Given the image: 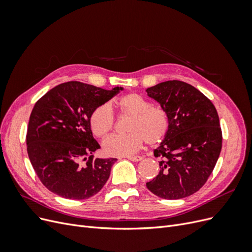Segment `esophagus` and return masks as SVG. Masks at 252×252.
I'll return each mask as SVG.
<instances>
[{
	"instance_id": "obj_1",
	"label": "esophagus",
	"mask_w": 252,
	"mask_h": 252,
	"mask_svg": "<svg viewBox=\"0 0 252 252\" xmlns=\"http://www.w3.org/2000/svg\"><path fill=\"white\" fill-rule=\"evenodd\" d=\"M127 158L130 159V161H132V162H140L143 159L142 157H138V156H136V157H127Z\"/></svg>"
}]
</instances>
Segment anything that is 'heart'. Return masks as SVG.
<instances>
[{
    "instance_id": "1",
    "label": "heart",
    "mask_w": 252,
    "mask_h": 252,
    "mask_svg": "<svg viewBox=\"0 0 252 252\" xmlns=\"http://www.w3.org/2000/svg\"><path fill=\"white\" fill-rule=\"evenodd\" d=\"M122 116L130 117L127 134H113L103 142V150L107 156L126 157L139 151L144 141L150 146L163 142L168 133L169 121L166 112L143 95L131 93L122 95L114 102ZM90 128L94 134L103 138L114 126V117L108 105L96 107L90 116Z\"/></svg>"
}]
</instances>
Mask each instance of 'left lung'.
Returning <instances> with one entry per match:
<instances>
[{
  "label": "left lung",
  "mask_w": 252,
  "mask_h": 252,
  "mask_svg": "<svg viewBox=\"0 0 252 252\" xmlns=\"http://www.w3.org/2000/svg\"><path fill=\"white\" fill-rule=\"evenodd\" d=\"M146 93L169 121L168 133L155 149L159 171L146 186L166 200L191 195L208 180L222 149L217 109L200 90L182 81L158 83Z\"/></svg>",
  "instance_id": "8db88e82"
}]
</instances>
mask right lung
<instances>
[{
  "label": "right lung",
  "instance_id": "obj_1",
  "mask_svg": "<svg viewBox=\"0 0 252 252\" xmlns=\"http://www.w3.org/2000/svg\"><path fill=\"white\" fill-rule=\"evenodd\" d=\"M123 89L71 81L50 89L35 103L28 123L27 152L36 175L51 192L86 200L103 188L117 158H94L100 145L91 131L90 116Z\"/></svg>",
  "mask_w": 252,
  "mask_h": 252
}]
</instances>
